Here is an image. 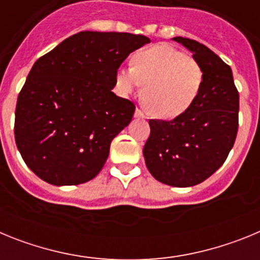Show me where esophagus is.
Listing matches in <instances>:
<instances>
[{"instance_id": "obj_1", "label": "esophagus", "mask_w": 260, "mask_h": 260, "mask_svg": "<svg viewBox=\"0 0 260 260\" xmlns=\"http://www.w3.org/2000/svg\"><path fill=\"white\" fill-rule=\"evenodd\" d=\"M134 117H135V118H144V117H146V116H144V113H143V112H142L141 109H138V108H137V109H135Z\"/></svg>"}]
</instances>
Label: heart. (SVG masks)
Here are the masks:
<instances>
[{
    "label": "heart",
    "instance_id": "heart-1",
    "mask_svg": "<svg viewBox=\"0 0 260 260\" xmlns=\"http://www.w3.org/2000/svg\"><path fill=\"white\" fill-rule=\"evenodd\" d=\"M133 68H122L117 86L132 93L143 84L142 102L153 117L171 119L195 103L203 86V68L197 59L169 44H155L138 50Z\"/></svg>",
    "mask_w": 260,
    "mask_h": 260
}]
</instances>
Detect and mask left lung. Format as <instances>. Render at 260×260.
Listing matches in <instances>:
<instances>
[{
  "instance_id": "left-lung-1",
  "label": "left lung",
  "mask_w": 260,
  "mask_h": 260,
  "mask_svg": "<svg viewBox=\"0 0 260 260\" xmlns=\"http://www.w3.org/2000/svg\"><path fill=\"white\" fill-rule=\"evenodd\" d=\"M203 68V86L194 104L172 121L150 119L144 160L156 180L176 187L198 185L228 157L238 130L240 96L231 66L198 41L173 38Z\"/></svg>"
}]
</instances>
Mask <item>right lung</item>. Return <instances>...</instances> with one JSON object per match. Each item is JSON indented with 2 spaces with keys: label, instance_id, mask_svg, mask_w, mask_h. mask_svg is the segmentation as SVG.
Instances as JSON below:
<instances>
[{
  "label": "right lung",
  "instance_id": "add662e5",
  "mask_svg": "<svg viewBox=\"0 0 260 260\" xmlns=\"http://www.w3.org/2000/svg\"><path fill=\"white\" fill-rule=\"evenodd\" d=\"M151 40L82 31L34 63L18 96L14 135L27 167L50 185L92 180L135 105L112 91L127 56Z\"/></svg>",
  "mask_w": 260,
  "mask_h": 260
}]
</instances>
